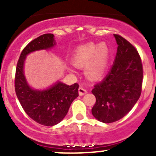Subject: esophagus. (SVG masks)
I'll return each mask as SVG.
<instances>
[{
  "instance_id": "esophagus-1",
  "label": "esophagus",
  "mask_w": 156,
  "mask_h": 156,
  "mask_svg": "<svg viewBox=\"0 0 156 156\" xmlns=\"http://www.w3.org/2000/svg\"><path fill=\"white\" fill-rule=\"evenodd\" d=\"M78 94H79L80 96H83L85 94H87V90L82 87H80L78 88Z\"/></svg>"
}]
</instances>
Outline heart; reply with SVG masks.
Listing matches in <instances>:
<instances>
[{"label":"heart","mask_w":156,"mask_h":156,"mask_svg":"<svg viewBox=\"0 0 156 156\" xmlns=\"http://www.w3.org/2000/svg\"><path fill=\"white\" fill-rule=\"evenodd\" d=\"M108 50L105 44H88L80 47L72 56L74 66L84 68L86 75L91 79H99L104 75L108 65Z\"/></svg>","instance_id":"obj_1"}]
</instances>
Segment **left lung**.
<instances>
[{
    "label": "left lung",
    "mask_w": 156,
    "mask_h": 156,
    "mask_svg": "<svg viewBox=\"0 0 156 156\" xmlns=\"http://www.w3.org/2000/svg\"><path fill=\"white\" fill-rule=\"evenodd\" d=\"M114 37L118 48L113 65L91 91L96 97L92 114L103 123H112L126 115L142 91L144 72L137 50L122 36Z\"/></svg>",
    "instance_id": "obj_1"
}]
</instances>
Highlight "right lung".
<instances>
[{"label": "right lung", "mask_w": 156, "mask_h": 156, "mask_svg": "<svg viewBox=\"0 0 156 156\" xmlns=\"http://www.w3.org/2000/svg\"><path fill=\"white\" fill-rule=\"evenodd\" d=\"M56 45L53 34H44L34 39L20 54L15 75V90L26 114L34 122L44 126L57 125L65 118L69 107L78 97V84L67 85L57 81L46 90H34L28 84L24 75L26 56L31 52L48 50Z\"/></svg>", "instance_id": "right-lung-1"}]
</instances>
